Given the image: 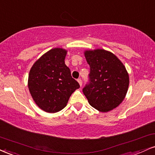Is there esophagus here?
<instances>
[{
	"mask_svg": "<svg viewBox=\"0 0 155 155\" xmlns=\"http://www.w3.org/2000/svg\"><path fill=\"white\" fill-rule=\"evenodd\" d=\"M78 83H79L80 85H81V86H82V80L81 79V78H78Z\"/></svg>",
	"mask_w": 155,
	"mask_h": 155,
	"instance_id": "34e87169",
	"label": "esophagus"
}]
</instances>
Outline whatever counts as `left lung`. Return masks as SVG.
Returning <instances> with one entry per match:
<instances>
[{
    "label": "left lung",
    "mask_w": 155,
    "mask_h": 155,
    "mask_svg": "<svg viewBox=\"0 0 155 155\" xmlns=\"http://www.w3.org/2000/svg\"><path fill=\"white\" fill-rule=\"evenodd\" d=\"M85 56L90 72L83 92L88 103L102 112L116 108L128 88L129 77L124 65L112 53L103 49L86 51Z\"/></svg>",
    "instance_id": "1"
}]
</instances>
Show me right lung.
Returning a JSON list of instances; mask_svg holds the SVG:
<instances>
[{"instance_id":"1","label":"right lung","mask_w":155,"mask_h":155,"mask_svg":"<svg viewBox=\"0 0 155 155\" xmlns=\"http://www.w3.org/2000/svg\"><path fill=\"white\" fill-rule=\"evenodd\" d=\"M62 48L48 51L34 64L30 71L28 88L35 102L45 112L54 113L66 107L71 94L80 88L72 78Z\"/></svg>"}]
</instances>
